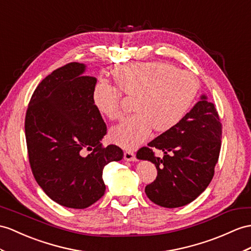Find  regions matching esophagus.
<instances>
[{"mask_svg": "<svg viewBox=\"0 0 251 251\" xmlns=\"http://www.w3.org/2000/svg\"><path fill=\"white\" fill-rule=\"evenodd\" d=\"M124 157L126 161H129V162L136 161V156H135V154H134V152H132V151H125Z\"/></svg>", "mask_w": 251, "mask_h": 251, "instance_id": "1", "label": "esophagus"}]
</instances>
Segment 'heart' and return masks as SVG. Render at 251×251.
Wrapping results in <instances>:
<instances>
[{
  "instance_id": "heart-1",
  "label": "heart",
  "mask_w": 251,
  "mask_h": 251,
  "mask_svg": "<svg viewBox=\"0 0 251 251\" xmlns=\"http://www.w3.org/2000/svg\"><path fill=\"white\" fill-rule=\"evenodd\" d=\"M113 76L118 89L99 81L91 100L96 109L108 119L121 117V98H136L130 117L112 127V142L125 149H134L151 135L174 129L184 119L196 99L199 84L192 72L178 70L162 62L126 65L116 68Z\"/></svg>"
}]
</instances>
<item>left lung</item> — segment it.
<instances>
[{
  "mask_svg": "<svg viewBox=\"0 0 251 251\" xmlns=\"http://www.w3.org/2000/svg\"><path fill=\"white\" fill-rule=\"evenodd\" d=\"M222 129L215 106L202 95L178 126L137 151V158L152 162L157 170L156 179L145 188L152 202L174 209L204 192L221 152ZM152 148L162 150L163 158H156Z\"/></svg>",
  "mask_w": 251,
  "mask_h": 251,
  "instance_id": "1",
  "label": "left lung"
}]
</instances>
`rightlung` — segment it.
<instances>
[{
    "instance_id": "add662e5",
    "label": "right lung",
    "mask_w": 251,
    "mask_h": 251,
    "mask_svg": "<svg viewBox=\"0 0 251 251\" xmlns=\"http://www.w3.org/2000/svg\"><path fill=\"white\" fill-rule=\"evenodd\" d=\"M86 66L70 63L36 87L25 116L28 161L35 180L58 204L85 209L105 192L103 168L120 161L119 147H103L106 125L91 94L97 78L83 75ZM91 151L86 157L81 152Z\"/></svg>"
}]
</instances>
